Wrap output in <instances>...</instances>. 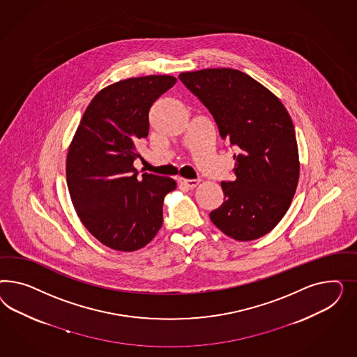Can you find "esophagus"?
Masks as SVG:
<instances>
[{"label": "esophagus", "instance_id": "esophagus-1", "mask_svg": "<svg viewBox=\"0 0 357 357\" xmlns=\"http://www.w3.org/2000/svg\"><path fill=\"white\" fill-rule=\"evenodd\" d=\"M179 182L190 188H195L197 187V184L200 183L199 179H184V178H179Z\"/></svg>", "mask_w": 357, "mask_h": 357}]
</instances>
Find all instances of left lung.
<instances>
[{
  "label": "left lung",
  "instance_id": "left-lung-1",
  "mask_svg": "<svg viewBox=\"0 0 357 357\" xmlns=\"http://www.w3.org/2000/svg\"><path fill=\"white\" fill-rule=\"evenodd\" d=\"M216 120L220 136L237 146L236 179L221 182L224 203L209 217L227 237L254 241L270 233L292 203L300 160L292 119L280 99L230 68L179 75Z\"/></svg>",
  "mask_w": 357,
  "mask_h": 357
}]
</instances>
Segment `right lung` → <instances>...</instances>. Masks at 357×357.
Instances as JSON below:
<instances>
[{
  "instance_id": "right-lung-1",
  "label": "right lung",
  "mask_w": 357,
  "mask_h": 357,
  "mask_svg": "<svg viewBox=\"0 0 357 357\" xmlns=\"http://www.w3.org/2000/svg\"><path fill=\"white\" fill-rule=\"evenodd\" d=\"M176 82L173 76L135 77L102 89L79 121L66 155V183L84 227L116 251L146 246L162 227L169 176L137 178L136 144L149 133V109Z\"/></svg>"
}]
</instances>
